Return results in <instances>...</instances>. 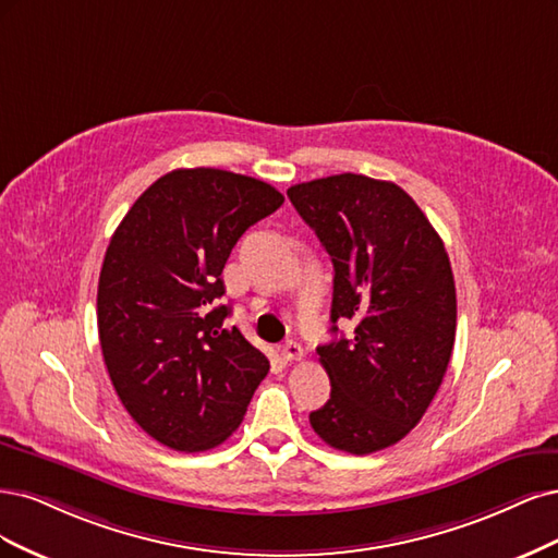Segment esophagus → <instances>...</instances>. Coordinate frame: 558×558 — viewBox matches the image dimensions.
<instances>
[{
	"label": "esophagus",
	"mask_w": 558,
	"mask_h": 558,
	"mask_svg": "<svg viewBox=\"0 0 558 558\" xmlns=\"http://www.w3.org/2000/svg\"><path fill=\"white\" fill-rule=\"evenodd\" d=\"M303 356V348L296 340H287V343L280 348V359L282 362H296V359Z\"/></svg>",
	"instance_id": "esophagus-1"
}]
</instances>
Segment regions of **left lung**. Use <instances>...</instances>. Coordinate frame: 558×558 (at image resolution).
Returning <instances> with one entry per match:
<instances>
[{
  "label": "left lung",
  "instance_id": "left-lung-1",
  "mask_svg": "<svg viewBox=\"0 0 558 558\" xmlns=\"http://www.w3.org/2000/svg\"><path fill=\"white\" fill-rule=\"evenodd\" d=\"M287 196L333 262L331 333L319 345L331 399L311 412L340 452L371 454L408 436L442 383L457 333V290L442 239L412 196L389 181L340 173Z\"/></svg>",
  "mask_w": 558,
  "mask_h": 558
}]
</instances>
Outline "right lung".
Masks as SVG:
<instances>
[{
	"mask_svg": "<svg viewBox=\"0 0 558 558\" xmlns=\"http://www.w3.org/2000/svg\"><path fill=\"white\" fill-rule=\"evenodd\" d=\"M284 196L222 169H175L143 192L99 274L104 364L124 410L178 452L218 447L243 422L268 359L236 329L222 268L231 247Z\"/></svg>",
	"mask_w": 558,
	"mask_h": 558,
	"instance_id": "right-lung-1",
	"label": "right lung"
}]
</instances>
